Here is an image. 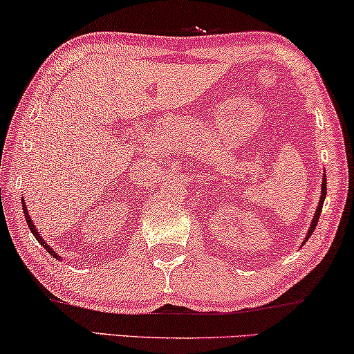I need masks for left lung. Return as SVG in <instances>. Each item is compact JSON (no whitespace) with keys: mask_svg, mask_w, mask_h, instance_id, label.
<instances>
[{"mask_svg":"<svg viewBox=\"0 0 354 354\" xmlns=\"http://www.w3.org/2000/svg\"><path fill=\"white\" fill-rule=\"evenodd\" d=\"M326 183H327V178H326V174H324V178H322V195H321V200H319V206H317V209H316V216L313 217V224H311V227H309V230H308L306 240L313 235V232H314V229H316V225H317V222H319V216H321L322 205H324V198H326V195H327V185H326Z\"/></svg>","mask_w":354,"mask_h":354,"instance_id":"obj_1","label":"left lung"}]
</instances>
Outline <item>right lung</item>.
<instances>
[{
    "mask_svg": "<svg viewBox=\"0 0 354 354\" xmlns=\"http://www.w3.org/2000/svg\"><path fill=\"white\" fill-rule=\"evenodd\" d=\"M24 214H26V221H27V224H28V227H30V232H32V234H33V236H35V239H37L38 241H40V243L43 245V248H46V251H50V254H53V256H55V258H57V259H59V256H57V253H56V251H53V250L50 248V246H48V245H46V241L41 239V236H40V234H38V232H37V229H35V225H33V222H32V219H30V217H28V212H27V209H26V205H24Z\"/></svg>",
    "mask_w": 354,
    "mask_h": 354,
    "instance_id": "right-lung-1",
    "label": "right lung"
}]
</instances>
